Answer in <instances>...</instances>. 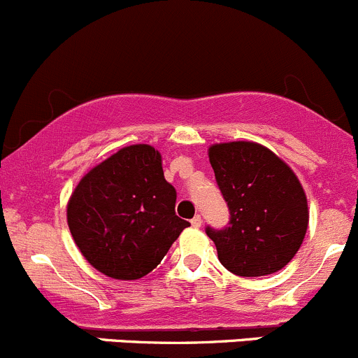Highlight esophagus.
Returning a JSON list of instances; mask_svg holds the SVG:
<instances>
[{"mask_svg":"<svg viewBox=\"0 0 358 358\" xmlns=\"http://www.w3.org/2000/svg\"><path fill=\"white\" fill-rule=\"evenodd\" d=\"M190 225H192L194 229H199V227L202 225V218H201V216H199V215L194 216V218L190 220Z\"/></svg>","mask_w":358,"mask_h":358,"instance_id":"34e87169","label":"esophagus"}]
</instances>
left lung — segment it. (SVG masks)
<instances>
[{"instance_id":"8db88e82","label":"left lung","mask_w":358,"mask_h":358,"mask_svg":"<svg viewBox=\"0 0 358 358\" xmlns=\"http://www.w3.org/2000/svg\"><path fill=\"white\" fill-rule=\"evenodd\" d=\"M208 156L230 209L225 230L206 229L220 263L241 277L279 272L308 229V202L298 176L256 142L215 143Z\"/></svg>"}]
</instances>
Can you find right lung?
I'll return each mask as SVG.
<instances>
[{
    "instance_id": "add662e5",
    "label": "right lung",
    "mask_w": 358,
    "mask_h": 358,
    "mask_svg": "<svg viewBox=\"0 0 358 358\" xmlns=\"http://www.w3.org/2000/svg\"><path fill=\"white\" fill-rule=\"evenodd\" d=\"M175 202L159 150L136 143L79 180L67 202V225L93 268L112 279L136 280L152 272L190 227L176 216Z\"/></svg>"
}]
</instances>
